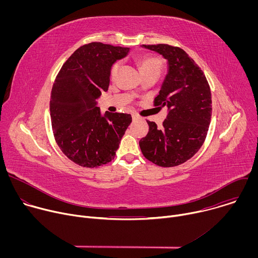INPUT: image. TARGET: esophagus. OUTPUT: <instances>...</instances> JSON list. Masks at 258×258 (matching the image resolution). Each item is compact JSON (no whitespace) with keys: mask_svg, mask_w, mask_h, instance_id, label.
Here are the masks:
<instances>
[{"mask_svg":"<svg viewBox=\"0 0 258 258\" xmlns=\"http://www.w3.org/2000/svg\"><path fill=\"white\" fill-rule=\"evenodd\" d=\"M132 116H133V119H134V120L140 119V115H139L138 113H133V114H132Z\"/></svg>","mask_w":258,"mask_h":258,"instance_id":"obj_1","label":"esophagus"}]
</instances>
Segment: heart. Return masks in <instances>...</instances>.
Returning <instances> with one entry per match:
<instances>
[{
	"mask_svg": "<svg viewBox=\"0 0 258 258\" xmlns=\"http://www.w3.org/2000/svg\"><path fill=\"white\" fill-rule=\"evenodd\" d=\"M137 62L143 76L148 75V73H156V75L159 76L164 65L161 57H158L155 55H149V54L140 56ZM119 68H120V61H116L112 64L109 71L110 79L114 80L117 77Z\"/></svg>",
	"mask_w": 258,
	"mask_h": 258,
	"instance_id": "b5f03b06",
	"label": "heart"
}]
</instances>
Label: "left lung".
I'll return each mask as SVG.
<instances>
[{
	"instance_id": "1",
	"label": "left lung",
	"mask_w": 258,
	"mask_h": 258,
	"mask_svg": "<svg viewBox=\"0 0 258 258\" xmlns=\"http://www.w3.org/2000/svg\"><path fill=\"white\" fill-rule=\"evenodd\" d=\"M168 61V73L154 106L169 112L161 127L147 120L149 131L139 142L146 159L161 167H173L192 158L203 145L211 120V93L204 72L178 47L143 45Z\"/></svg>"
}]
</instances>
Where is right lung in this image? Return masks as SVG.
<instances>
[{
  "instance_id": "1",
  "label": "right lung",
  "mask_w": 258,
  "mask_h": 258,
  "mask_svg": "<svg viewBox=\"0 0 258 258\" xmlns=\"http://www.w3.org/2000/svg\"><path fill=\"white\" fill-rule=\"evenodd\" d=\"M128 48L93 42L80 47L62 65L50 99L55 141L64 155L83 167L94 168L114 159L132 122L126 113L105 112L97 99L109 87L112 64Z\"/></svg>"
}]
</instances>
